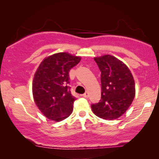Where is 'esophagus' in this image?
<instances>
[{
	"mask_svg": "<svg viewBox=\"0 0 159 159\" xmlns=\"http://www.w3.org/2000/svg\"><path fill=\"white\" fill-rule=\"evenodd\" d=\"M82 96H84V97H85V98H87L89 96V93L87 92V91H86L82 95Z\"/></svg>",
	"mask_w": 159,
	"mask_h": 159,
	"instance_id": "34e87169",
	"label": "esophagus"
}]
</instances>
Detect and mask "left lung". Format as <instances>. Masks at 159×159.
<instances>
[{
    "instance_id": "left-lung-1",
    "label": "left lung",
    "mask_w": 159,
    "mask_h": 159,
    "mask_svg": "<svg viewBox=\"0 0 159 159\" xmlns=\"http://www.w3.org/2000/svg\"><path fill=\"white\" fill-rule=\"evenodd\" d=\"M101 71L102 96L99 102L91 105L93 112L104 120L121 116L135 96V83L130 69L115 57L105 54L94 57Z\"/></svg>"
}]
</instances>
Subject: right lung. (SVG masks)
<instances>
[{
  "label": "right lung",
  "mask_w": 159,
  "mask_h": 159,
  "mask_svg": "<svg viewBox=\"0 0 159 159\" xmlns=\"http://www.w3.org/2000/svg\"><path fill=\"white\" fill-rule=\"evenodd\" d=\"M81 57L60 52L41 62L32 84L34 100L45 116L53 121L65 120L73 111L75 98L71 94L69 72Z\"/></svg>",
  "instance_id": "add662e5"
}]
</instances>
